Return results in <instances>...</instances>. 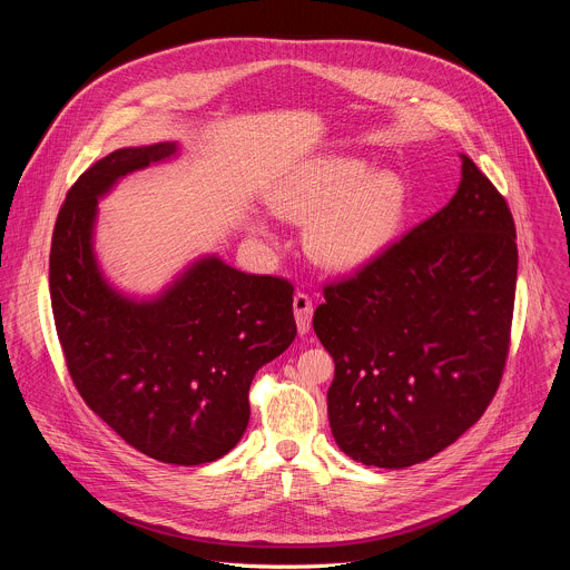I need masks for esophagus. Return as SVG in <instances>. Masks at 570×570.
I'll return each mask as SVG.
<instances>
[{
  "instance_id": "esophagus-1",
  "label": "esophagus",
  "mask_w": 570,
  "mask_h": 570,
  "mask_svg": "<svg viewBox=\"0 0 570 570\" xmlns=\"http://www.w3.org/2000/svg\"><path fill=\"white\" fill-rule=\"evenodd\" d=\"M293 313H295V322H297V332L299 334H308L311 317H313V304H311L308 295L295 293V297H293Z\"/></svg>"
}]
</instances>
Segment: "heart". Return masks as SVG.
I'll return each instance as SVG.
<instances>
[{"mask_svg":"<svg viewBox=\"0 0 570 570\" xmlns=\"http://www.w3.org/2000/svg\"><path fill=\"white\" fill-rule=\"evenodd\" d=\"M271 207L308 220L304 248L327 271L347 273L376 259L403 229L411 191L396 171H372L363 159L320 157L284 180ZM259 232L266 227L259 223Z\"/></svg>","mask_w":570,"mask_h":570,"instance_id":"obj_1","label":"heart"}]
</instances>
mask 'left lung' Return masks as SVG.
<instances>
[{"label": "left lung", "instance_id": "obj_1", "mask_svg": "<svg viewBox=\"0 0 570 570\" xmlns=\"http://www.w3.org/2000/svg\"><path fill=\"white\" fill-rule=\"evenodd\" d=\"M455 196L354 277L324 286L313 330L336 363L327 392L341 451L403 469L471 429L494 399L517 291V229L466 155Z\"/></svg>", "mask_w": 570, "mask_h": 570}]
</instances>
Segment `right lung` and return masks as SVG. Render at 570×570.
I'll return each instance as SVG.
<instances>
[{"label": "right lung", "instance_id": "add662e5", "mask_svg": "<svg viewBox=\"0 0 570 570\" xmlns=\"http://www.w3.org/2000/svg\"><path fill=\"white\" fill-rule=\"evenodd\" d=\"M176 153L171 141L119 148L73 183L53 227L49 293L83 401L144 455L194 466L223 458L246 433L250 383L297 327L288 279L246 275L214 255L153 299L106 282L92 246L99 198Z\"/></svg>", "mask_w": 570, "mask_h": 570}]
</instances>
